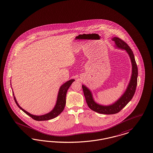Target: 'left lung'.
Here are the masks:
<instances>
[{"label":"left lung","mask_w":153,"mask_h":153,"mask_svg":"<svg viewBox=\"0 0 153 153\" xmlns=\"http://www.w3.org/2000/svg\"><path fill=\"white\" fill-rule=\"evenodd\" d=\"M112 41L115 42L116 46L117 48L126 50L131 60L132 65V77L126 92L121 96L120 98H119V100H117L114 104L105 106L100 105L95 103L94 100H93L91 93L90 92L89 89H88L84 85L82 86L85 100L90 108L93 111H95L98 113L107 115L115 114L118 113L132 100L136 89L138 76L137 64L131 48L126 42L119 38L114 37L112 38Z\"/></svg>","instance_id":"8db88e82"}]
</instances>
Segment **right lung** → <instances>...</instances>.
<instances>
[{"label": "right lung", "mask_w": 153, "mask_h": 153, "mask_svg": "<svg viewBox=\"0 0 153 153\" xmlns=\"http://www.w3.org/2000/svg\"><path fill=\"white\" fill-rule=\"evenodd\" d=\"M74 81V79H70L69 81L66 82L63 85L61 86L59 91L57 101H56V105L55 106V107L50 112L48 113L47 114L43 115L36 116V115H33L29 114L27 111H25L24 109H22L21 107L19 105V104L17 103V102L16 101L15 96H13L14 100L16 102V105L21 109V110L24 111L27 115L30 116L34 120H37V121L48 120H50V119H52L56 117L62 111H63L64 108L65 107V103H66L65 97H66V94H67V90Z\"/></svg>", "instance_id": "obj_1"}]
</instances>
